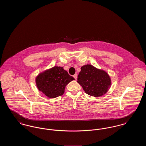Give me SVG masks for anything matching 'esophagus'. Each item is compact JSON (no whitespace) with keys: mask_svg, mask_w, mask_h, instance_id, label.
Wrapping results in <instances>:
<instances>
[{"mask_svg":"<svg viewBox=\"0 0 146 146\" xmlns=\"http://www.w3.org/2000/svg\"><path fill=\"white\" fill-rule=\"evenodd\" d=\"M73 77L74 78V79H76V78H77V74H75L73 76Z\"/></svg>","mask_w":146,"mask_h":146,"instance_id":"34e87169","label":"esophagus"}]
</instances>
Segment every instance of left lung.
<instances>
[{"instance_id":"obj_1","label":"left lung","mask_w":146,"mask_h":146,"mask_svg":"<svg viewBox=\"0 0 146 146\" xmlns=\"http://www.w3.org/2000/svg\"><path fill=\"white\" fill-rule=\"evenodd\" d=\"M77 82L82 86L86 94L94 97L106 94L111 84V78L105 71L90 64L81 67Z\"/></svg>"}]
</instances>
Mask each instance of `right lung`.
<instances>
[{"mask_svg": "<svg viewBox=\"0 0 146 146\" xmlns=\"http://www.w3.org/2000/svg\"><path fill=\"white\" fill-rule=\"evenodd\" d=\"M74 80L73 76L63 67L55 66L40 73L36 78V84L39 90L47 97L55 98L62 96L66 86Z\"/></svg>", "mask_w": 146, "mask_h": 146, "instance_id": "1", "label": "right lung"}]
</instances>
